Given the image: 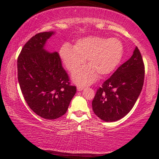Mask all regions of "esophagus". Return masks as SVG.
Wrapping results in <instances>:
<instances>
[{
    "mask_svg": "<svg viewBox=\"0 0 159 159\" xmlns=\"http://www.w3.org/2000/svg\"><path fill=\"white\" fill-rule=\"evenodd\" d=\"M83 89H84V87H81V86L77 87V91H82Z\"/></svg>",
    "mask_w": 159,
    "mask_h": 159,
    "instance_id": "obj_1",
    "label": "esophagus"
}]
</instances>
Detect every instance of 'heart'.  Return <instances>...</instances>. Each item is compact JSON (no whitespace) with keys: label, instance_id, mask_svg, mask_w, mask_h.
I'll return each mask as SVG.
<instances>
[{"label":"heart","instance_id":"1","mask_svg":"<svg viewBox=\"0 0 159 159\" xmlns=\"http://www.w3.org/2000/svg\"><path fill=\"white\" fill-rule=\"evenodd\" d=\"M124 53L122 43L116 38L89 36L78 40L74 47L64 44L61 48L60 56L66 68L73 72L85 62L88 66L73 73L74 82L79 84H89L100 77L113 72L120 63Z\"/></svg>","mask_w":159,"mask_h":159}]
</instances>
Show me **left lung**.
I'll use <instances>...</instances> for the list:
<instances>
[{
  "label": "left lung",
  "mask_w": 159,
  "mask_h": 159,
  "mask_svg": "<svg viewBox=\"0 0 159 159\" xmlns=\"http://www.w3.org/2000/svg\"><path fill=\"white\" fill-rule=\"evenodd\" d=\"M145 67L138 47L97 90L92 102L95 115L105 121H118L129 113L138 100L144 82Z\"/></svg>",
  "instance_id": "8db88e82"
}]
</instances>
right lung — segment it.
Masks as SVG:
<instances>
[{"mask_svg":"<svg viewBox=\"0 0 159 159\" xmlns=\"http://www.w3.org/2000/svg\"><path fill=\"white\" fill-rule=\"evenodd\" d=\"M55 32L36 34L24 45L17 60L18 81L30 108L45 119L66 112L77 88L69 82L57 52L44 48Z\"/></svg>","mask_w":159,"mask_h":159,"instance_id":"add662e5","label":"right lung"}]
</instances>
